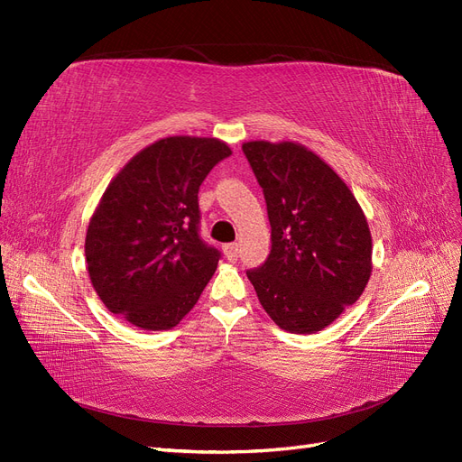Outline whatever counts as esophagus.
Listing matches in <instances>:
<instances>
[{"mask_svg": "<svg viewBox=\"0 0 462 462\" xmlns=\"http://www.w3.org/2000/svg\"><path fill=\"white\" fill-rule=\"evenodd\" d=\"M224 254H226V258H227L229 262H235V260L238 258V245H236V243L226 245V246H224Z\"/></svg>", "mask_w": 462, "mask_h": 462, "instance_id": "1", "label": "esophagus"}]
</instances>
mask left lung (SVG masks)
Instances as JSON below:
<instances>
[{
  "instance_id": "1",
  "label": "left lung",
  "mask_w": 462,
  "mask_h": 462,
  "mask_svg": "<svg viewBox=\"0 0 462 462\" xmlns=\"http://www.w3.org/2000/svg\"><path fill=\"white\" fill-rule=\"evenodd\" d=\"M263 189L272 254L246 272L265 313L313 334L356 304L373 273V238L357 199L319 154L296 141H246Z\"/></svg>"
}]
</instances>
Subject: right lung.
Listing matches in <instances>:
<instances>
[{"label": "right lung", "mask_w": 462, "mask_h": 462, "mask_svg": "<svg viewBox=\"0 0 462 462\" xmlns=\"http://www.w3.org/2000/svg\"><path fill=\"white\" fill-rule=\"evenodd\" d=\"M231 154L216 137L171 135L132 156L86 233V263L105 308L141 330H170L195 308L219 252L199 236V187Z\"/></svg>", "instance_id": "add662e5"}]
</instances>
